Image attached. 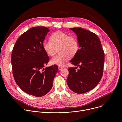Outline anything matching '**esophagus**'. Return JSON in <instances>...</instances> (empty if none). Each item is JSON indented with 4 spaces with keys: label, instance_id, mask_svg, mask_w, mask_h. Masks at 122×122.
Wrapping results in <instances>:
<instances>
[{
    "label": "esophagus",
    "instance_id": "esophagus-1",
    "mask_svg": "<svg viewBox=\"0 0 122 122\" xmlns=\"http://www.w3.org/2000/svg\"><path fill=\"white\" fill-rule=\"evenodd\" d=\"M63 68V66H58V69H59V70H62Z\"/></svg>",
    "mask_w": 122,
    "mask_h": 122
}]
</instances>
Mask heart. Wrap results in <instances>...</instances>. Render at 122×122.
Listing matches in <instances>:
<instances>
[{"mask_svg": "<svg viewBox=\"0 0 122 122\" xmlns=\"http://www.w3.org/2000/svg\"><path fill=\"white\" fill-rule=\"evenodd\" d=\"M43 48L48 55L55 56L58 48L59 52L53 58L51 62L53 64L62 66L69 57L74 56L79 49V43L74 36H69L62 31H57L50 36V40L43 43Z\"/></svg>", "mask_w": 122, "mask_h": 122, "instance_id": "obj_1", "label": "heart"}]
</instances>
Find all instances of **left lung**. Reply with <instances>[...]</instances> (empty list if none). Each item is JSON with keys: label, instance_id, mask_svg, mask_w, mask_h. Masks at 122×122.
<instances>
[{"label": "left lung", "instance_id": "1", "mask_svg": "<svg viewBox=\"0 0 122 122\" xmlns=\"http://www.w3.org/2000/svg\"><path fill=\"white\" fill-rule=\"evenodd\" d=\"M70 29L77 35L79 49L70 61L76 66L68 68L66 82L72 91L84 94L94 89L100 81L104 72L105 54L96 34L81 27Z\"/></svg>", "mask_w": 122, "mask_h": 122}]
</instances>
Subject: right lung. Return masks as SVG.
Wrapping results in <instances>:
<instances>
[{
	"label": "right lung",
	"instance_id": "obj_1",
	"mask_svg": "<svg viewBox=\"0 0 122 122\" xmlns=\"http://www.w3.org/2000/svg\"><path fill=\"white\" fill-rule=\"evenodd\" d=\"M49 31L45 26L30 28L18 38L11 54L15 83L24 92L36 97L44 96L50 91L58 70L56 65L44 68L49 61L43 46Z\"/></svg>",
	"mask_w": 122,
	"mask_h": 122
}]
</instances>
